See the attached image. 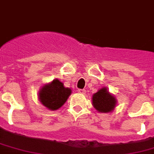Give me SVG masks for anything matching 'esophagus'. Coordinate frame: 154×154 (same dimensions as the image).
Instances as JSON below:
<instances>
[{
    "mask_svg": "<svg viewBox=\"0 0 154 154\" xmlns=\"http://www.w3.org/2000/svg\"><path fill=\"white\" fill-rule=\"evenodd\" d=\"M78 91V93H80V94H85V90H84V89H79V90H77Z\"/></svg>",
    "mask_w": 154,
    "mask_h": 154,
    "instance_id": "1",
    "label": "esophagus"
}]
</instances>
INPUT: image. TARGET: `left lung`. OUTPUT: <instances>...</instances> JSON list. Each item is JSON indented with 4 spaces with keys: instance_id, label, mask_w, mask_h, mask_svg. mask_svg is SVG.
I'll return each instance as SVG.
<instances>
[{
    "instance_id": "left-lung-1",
    "label": "left lung",
    "mask_w": 154,
    "mask_h": 154,
    "mask_svg": "<svg viewBox=\"0 0 154 154\" xmlns=\"http://www.w3.org/2000/svg\"><path fill=\"white\" fill-rule=\"evenodd\" d=\"M116 100L107 91L106 88H103L93 95V105L99 112L107 113L115 108Z\"/></svg>"
}]
</instances>
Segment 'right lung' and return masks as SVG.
I'll use <instances>...</instances> for the list:
<instances>
[{"label":"right lung","mask_w":154,"mask_h":154,"mask_svg":"<svg viewBox=\"0 0 154 154\" xmlns=\"http://www.w3.org/2000/svg\"><path fill=\"white\" fill-rule=\"evenodd\" d=\"M71 94V90L65 88L58 79L43 86L38 94V98L44 106L50 110H57L61 107Z\"/></svg>","instance_id":"1"}]
</instances>
